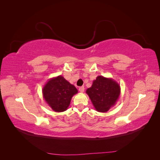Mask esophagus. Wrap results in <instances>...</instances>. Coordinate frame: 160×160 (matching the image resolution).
Instances as JSON below:
<instances>
[{
	"instance_id": "esophagus-1",
	"label": "esophagus",
	"mask_w": 160,
	"mask_h": 160,
	"mask_svg": "<svg viewBox=\"0 0 160 160\" xmlns=\"http://www.w3.org/2000/svg\"><path fill=\"white\" fill-rule=\"evenodd\" d=\"M79 91H80V92H81V93H83V91H84V90H85L84 87H83V86L80 87V88H79Z\"/></svg>"
}]
</instances>
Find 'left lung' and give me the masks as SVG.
<instances>
[{"instance_id": "8db88e82", "label": "left lung", "mask_w": 160, "mask_h": 160, "mask_svg": "<svg viewBox=\"0 0 160 160\" xmlns=\"http://www.w3.org/2000/svg\"><path fill=\"white\" fill-rule=\"evenodd\" d=\"M95 109L99 112L107 111L115 104L120 95V86L113 79L98 76L86 91Z\"/></svg>"}]
</instances>
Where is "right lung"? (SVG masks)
<instances>
[{"instance_id": "add662e5", "label": "right lung", "mask_w": 160, "mask_h": 160, "mask_svg": "<svg viewBox=\"0 0 160 160\" xmlns=\"http://www.w3.org/2000/svg\"><path fill=\"white\" fill-rule=\"evenodd\" d=\"M75 87L59 75L52 78L42 89L43 98L51 109L56 112L67 109L72 97L77 93Z\"/></svg>"}]
</instances>
